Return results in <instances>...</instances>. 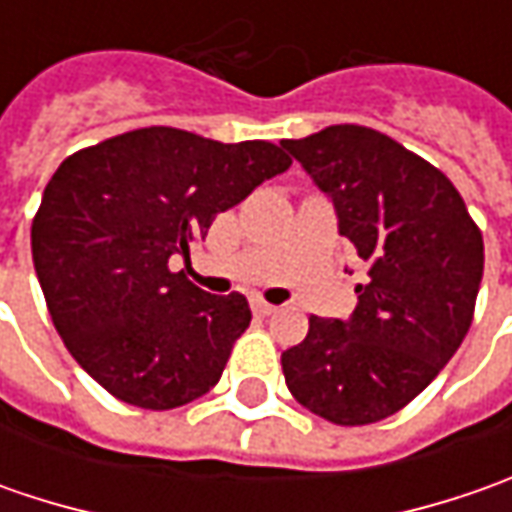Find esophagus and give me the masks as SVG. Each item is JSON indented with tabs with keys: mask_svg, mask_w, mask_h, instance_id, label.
<instances>
[{
	"mask_svg": "<svg viewBox=\"0 0 512 512\" xmlns=\"http://www.w3.org/2000/svg\"><path fill=\"white\" fill-rule=\"evenodd\" d=\"M253 313H256V316H270V313H276V307L267 305L262 299H253Z\"/></svg>",
	"mask_w": 512,
	"mask_h": 512,
	"instance_id": "1",
	"label": "esophagus"
}]
</instances>
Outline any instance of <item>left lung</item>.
<instances>
[{
  "label": "left lung",
  "mask_w": 512,
  "mask_h": 512,
  "mask_svg": "<svg viewBox=\"0 0 512 512\" xmlns=\"http://www.w3.org/2000/svg\"><path fill=\"white\" fill-rule=\"evenodd\" d=\"M282 148L325 190L367 267L353 316H310L282 353L287 390L310 413L382 422L439 376L464 342L482 285V230L442 170L362 125H330Z\"/></svg>",
  "instance_id": "obj_1"
}]
</instances>
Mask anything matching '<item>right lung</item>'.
<instances>
[{
  "label": "right lung",
  "mask_w": 512,
  "mask_h": 512,
  "mask_svg": "<svg viewBox=\"0 0 512 512\" xmlns=\"http://www.w3.org/2000/svg\"><path fill=\"white\" fill-rule=\"evenodd\" d=\"M287 168L273 142L179 128L130 130L56 168L30 227L33 267L70 356L110 396L170 410L219 382L250 325L247 299L210 296L168 262Z\"/></svg>",
  "instance_id": "add662e5"
}]
</instances>
